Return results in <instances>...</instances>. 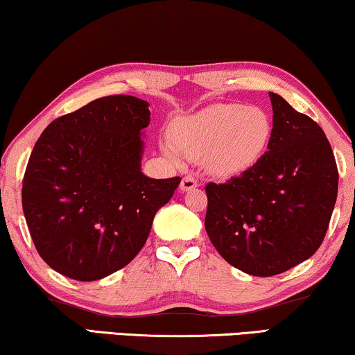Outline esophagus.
I'll return each mask as SVG.
<instances>
[{"mask_svg":"<svg viewBox=\"0 0 355 355\" xmlns=\"http://www.w3.org/2000/svg\"><path fill=\"white\" fill-rule=\"evenodd\" d=\"M198 187V180H196L193 175H187L182 180V184H180V188H182V191H189V189H194Z\"/></svg>","mask_w":355,"mask_h":355,"instance_id":"obj_1","label":"esophagus"}]
</instances>
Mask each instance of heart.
<instances>
[{"label":"heart","instance_id":"b5f03b06","mask_svg":"<svg viewBox=\"0 0 355 355\" xmlns=\"http://www.w3.org/2000/svg\"><path fill=\"white\" fill-rule=\"evenodd\" d=\"M271 134L272 123L266 111L241 103L211 105L178 119L172 129L173 144L182 155L191 159L207 156L211 171L221 175L252 167L266 150ZM176 150L166 146L172 159L178 157Z\"/></svg>","mask_w":355,"mask_h":355}]
</instances>
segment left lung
<instances>
[{
    "mask_svg": "<svg viewBox=\"0 0 355 355\" xmlns=\"http://www.w3.org/2000/svg\"><path fill=\"white\" fill-rule=\"evenodd\" d=\"M269 97L268 151L241 175L205 184L211 244L231 266L258 277L314 255L338 196V167L324 130L280 95Z\"/></svg>",
    "mask_w": 355,
    "mask_h": 355,
    "instance_id": "8db88e82",
    "label": "left lung"
}]
</instances>
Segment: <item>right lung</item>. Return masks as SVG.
<instances>
[{
  "label": "right lung",
  "instance_id": "1",
  "mask_svg": "<svg viewBox=\"0 0 355 355\" xmlns=\"http://www.w3.org/2000/svg\"><path fill=\"white\" fill-rule=\"evenodd\" d=\"M150 103L108 95L52 121L31 151L22 207L40 257L91 282L129 264L182 178L141 173Z\"/></svg>",
  "mask_w": 355,
  "mask_h": 355
}]
</instances>
